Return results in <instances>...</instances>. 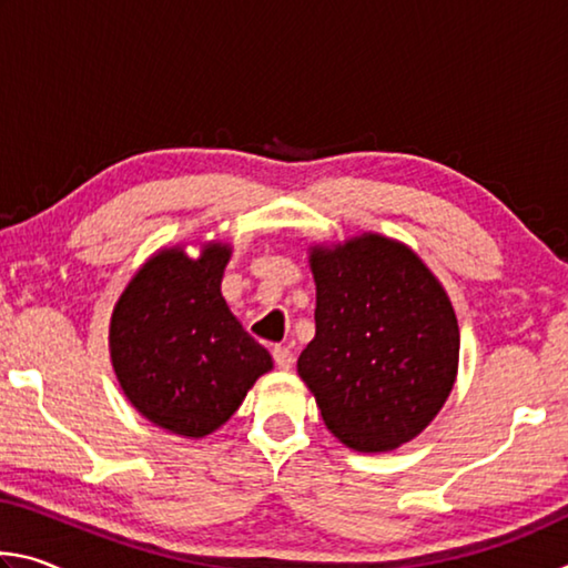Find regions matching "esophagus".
Here are the masks:
<instances>
[{
  "instance_id": "34e87169",
  "label": "esophagus",
  "mask_w": 568,
  "mask_h": 568,
  "mask_svg": "<svg viewBox=\"0 0 568 568\" xmlns=\"http://www.w3.org/2000/svg\"><path fill=\"white\" fill-rule=\"evenodd\" d=\"M273 361H275V365L281 371H291L293 368V361H295L291 345H275V348H273Z\"/></svg>"
}]
</instances>
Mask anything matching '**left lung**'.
<instances>
[{
	"label": "left lung",
	"mask_w": 568,
	"mask_h": 568,
	"mask_svg": "<svg viewBox=\"0 0 568 568\" xmlns=\"http://www.w3.org/2000/svg\"><path fill=\"white\" fill-rule=\"evenodd\" d=\"M315 338L297 373L325 426L355 450L418 436L458 368V323L444 287L406 245L363 235L311 253Z\"/></svg>",
	"instance_id": "left-lung-1"
}]
</instances>
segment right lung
I'll return each instance as SVG.
<instances>
[{
    "mask_svg": "<svg viewBox=\"0 0 568 568\" xmlns=\"http://www.w3.org/2000/svg\"><path fill=\"white\" fill-rule=\"evenodd\" d=\"M227 257L230 247L220 243L197 261L162 250L114 305L110 351L124 396L172 434H213L273 368L271 353L220 293Z\"/></svg>",
    "mask_w": 568,
    "mask_h": 568,
    "instance_id": "1",
    "label": "right lung"
}]
</instances>
